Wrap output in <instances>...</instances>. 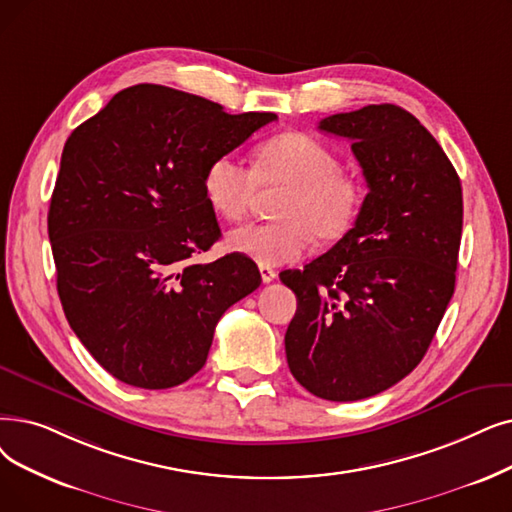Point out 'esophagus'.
Listing matches in <instances>:
<instances>
[{
	"mask_svg": "<svg viewBox=\"0 0 512 512\" xmlns=\"http://www.w3.org/2000/svg\"><path fill=\"white\" fill-rule=\"evenodd\" d=\"M259 272H261V280L265 282V284H270V282H274L276 280V270H272V268H268V265H259Z\"/></svg>",
	"mask_w": 512,
	"mask_h": 512,
	"instance_id": "esophagus-1",
	"label": "esophagus"
}]
</instances>
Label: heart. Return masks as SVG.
<instances>
[{"label": "heart", "mask_w": 512, "mask_h": 512, "mask_svg": "<svg viewBox=\"0 0 512 512\" xmlns=\"http://www.w3.org/2000/svg\"><path fill=\"white\" fill-rule=\"evenodd\" d=\"M259 188H284L270 224H247L232 230L228 249L259 265H284L299 259L311 242L343 238L355 224L364 190L353 175L341 171L335 152L301 131H286L255 148L253 167L232 154H219L203 175L211 209L228 221L249 213Z\"/></svg>", "instance_id": "obj_1"}]
</instances>
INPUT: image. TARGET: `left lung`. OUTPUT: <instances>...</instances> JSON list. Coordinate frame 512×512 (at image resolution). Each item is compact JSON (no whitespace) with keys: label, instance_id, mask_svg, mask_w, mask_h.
<instances>
[{"label":"left lung","instance_id":"8db88e82","mask_svg":"<svg viewBox=\"0 0 512 512\" xmlns=\"http://www.w3.org/2000/svg\"><path fill=\"white\" fill-rule=\"evenodd\" d=\"M318 129L351 140L368 194L335 247L280 274L297 295L286 362L309 393L355 402L425 358L456 286L462 186L437 140L395 104L330 115Z\"/></svg>","mask_w":512,"mask_h":512}]
</instances>
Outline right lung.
I'll return each instance as SVG.
<instances>
[{
  "label": "right lung",
  "instance_id": "add662e5",
  "mask_svg": "<svg viewBox=\"0 0 512 512\" xmlns=\"http://www.w3.org/2000/svg\"><path fill=\"white\" fill-rule=\"evenodd\" d=\"M276 119L140 83L66 140L48 213L58 295L83 347L121 383H186L224 311L261 284L249 257L192 255L221 236L207 165Z\"/></svg>",
  "mask_w": 512,
  "mask_h": 512
}]
</instances>
